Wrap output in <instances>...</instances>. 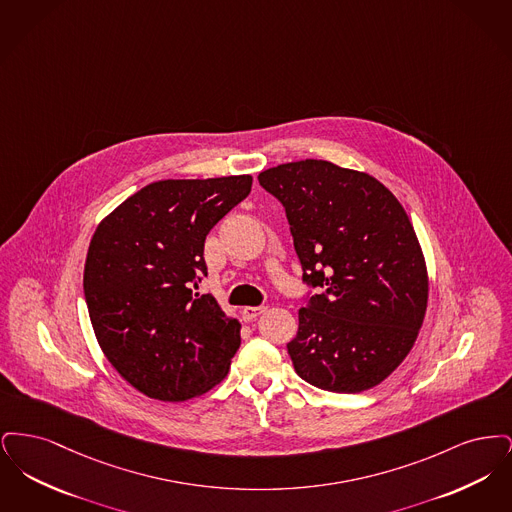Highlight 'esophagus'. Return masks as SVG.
Instances as JSON below:
<instances>
[{
	"instance_id": "34e87169",
	"label": "esophagus",
	"mask_w": 512,
	"mask_h": 512,
	"mask_svg": "<svg viewBox=\"0 0 512 512\" xmlns=\"http://www.w3.org/2000/svg\"><path fill=\"white\" fill-rule=\"evenodd\" d=\"M265 311H267V307H263V305L261 307H244L242 309V318L244 320H253V318L261 317Z\"/></svg>"
}]
</instances>
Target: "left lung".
Segmentation results:
<instances>
[{
    "instance_id": "1",
    "label": "left lung",
    "mask_w": 512,
    "mask_h": 512,
    "mask_svg": "<svg viewBox=\"0 0 512 512\" xmlns=\"http://www.w3.org/2000/svg\"><path fill=\"white\" fill-rule=\"evenodd\" d=\"M286 207L303 280L295 372L320 390L361 393L411 353L428 307V268L399 199L366 172L305 159L259 174Z\"/></svg>"
}]
</instances>
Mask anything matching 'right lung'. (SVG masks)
<instances>
[{"mask_svg": "<svg viewBox=\"0 0 512 512\" xmlns=\"http://www.w3.org/2000/svg\"><path fill=\"white\" fill-rule=\"evenodd\" d=\"M251 184L249 174L151 182L90 240L84 295L94 334L113 368L151 399L199 397L228 374L242 324L194 290L207 274V234Z\"/></svg>", "mask_w": 512, "mask_h": 512, "instance_id": "right-lung-1", "label": "right lung"}]
</instances>
